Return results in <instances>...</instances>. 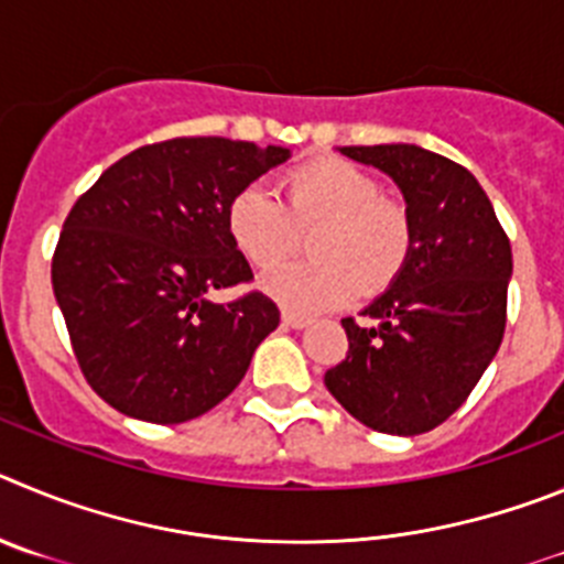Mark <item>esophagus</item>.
Masks as SVG:
<instances>
[{
  "label": "esophagus",
  "instance_id": "34e87169",
  "mask_svg": "<svg viewBox=\"0 0 564 564\" xmlns=\"http://www.w3.org/2000/svg\"><path fill=\"white\" fill-rule=\"evenodd\" d=\"M281 319H283V326H289V328H306L308 326V317H303V314H294V312H283Z\"/></svg>",
  "mask_w": 564,
  "mask_h": 564
}]
</instances>
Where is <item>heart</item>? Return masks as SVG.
Instances as JSON below:
<instances>
[{
    "mask_svg": "<svg viewBox=\"0 0 564 564\" xmlns=\"http://www.w3.org/2000/svg\"><path fill=\"white\" fill-rule=\"evenodd\" d=\"M283 187L286 202L252 182L225 210L227 236L252 267L281 261L297 230L317 227L308 238L312 261H283L261 275V289L272 301L289 312L314 314L399 281L413 256V219L402 202L384 196L370 171L323 156L289 169Z\"/></svg>",
    "mask_w": 564,
    "mask_h": 564,
    "instance_id": "obj_1",
    "label": "heart"
}]
</instances>
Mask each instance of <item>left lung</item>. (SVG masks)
<instances>
[{"label":"left lung","mask_w":564,"mask_h":564,"mask_svg":"<svg viewBox=\"0 0 564 564\" xmlns=\"http://www.w3.org/2000/svg\"><path fill=\"white\" fill-rule=\"evenodd\" d=\"M402 187L415 245L399 281L343 319L348 354L328 393L365 427L421 435L444 424L484 377L506 332L511 245L478 180L419 145H343Z\"/></svg>","instance_id":"1"}]
</instances>
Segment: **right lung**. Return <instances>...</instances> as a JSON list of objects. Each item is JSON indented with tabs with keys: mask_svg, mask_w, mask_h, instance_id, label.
<instances>
[{
	"mask_svg": "<svg viewBox=\"0 0 564 564\" xmlns=\"http://www.w3.org/2000/svg\"><path fill=\"white\" fill-rule=\"evenodd\" d=\"M286 160L281 145L174 137L126 154L78 196L55 245L53 292L106 404L182 424L245 379L281 312L256 289L230 303L207 294L252 281L227 236V202Z\"/></svg>",
	"mask_w": 564,
	"mask_h": 564,
	"instance_id": "1",
	"label": "right lung"
}]
</instances>
